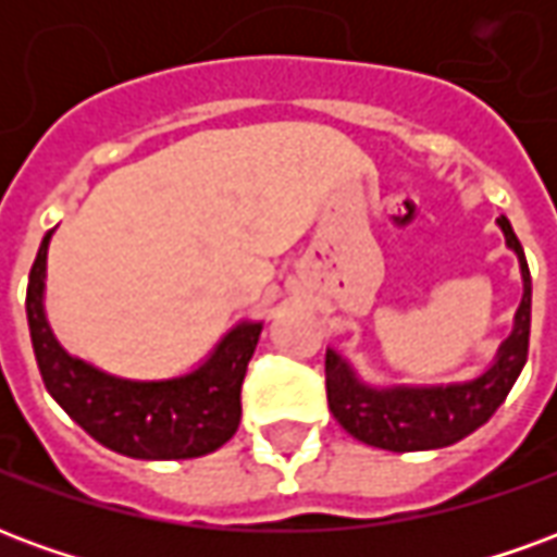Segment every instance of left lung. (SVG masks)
<instances>
[{
  "label": "left lung",
  "mask_w": 557,
  "mask_h": 557,
  "mask_svg": "<svg viewBox=\"0 0 557 557\" xmlns=\"http://www.w3.org/2000/svg\"><path fill=\"white\" fill-rule=\"evenodd\" d=\"M504 242L519 259L522 271V301L516 310L513 331L504 339L502 349L486 373L471 382L454 385H363L349 361L337 351L325 355L327 409L343 430L358 442L394 454L411 450H438L456 444L483 426L502 406L510 387L528 361V337H531V271H528L522 244L516 238L510 220L498 218Z\"/></svg>",
  "instance_id": "8db88e82"
}]
</instances>
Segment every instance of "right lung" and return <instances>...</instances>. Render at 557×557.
<instances>
[{"label":"right lung","mask_w":557,"mask_h":557,"mask_svg":"<svg viewBox=\"0 0 557 557\" xmlns=\"http://www.w3.org/2000/svg\"><path fill=\"white\" fill-rule=\"evenodd\" d=\"M44 235L26 289L35 361L50 397L95 442L131 459H194L230 442L242 423V385L262 322H242L220 339L194 373L131 382L67 355L44 313L47 247Z\"/></svg>","instance_id":"obj_1"}]
</instances>
